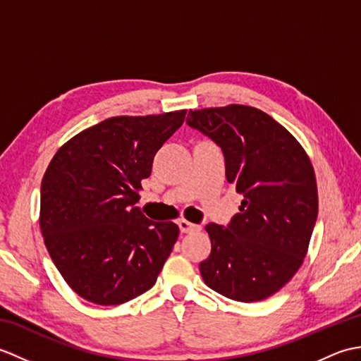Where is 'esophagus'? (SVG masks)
<instances>
[{"instance_id": "34e87169", "label": "esophagus", "mask_w": 361, "mask_h": 361, "mask_svg": "<svg viewBox=\"0 0 361 361\" xmlns=\"http://www.w3.org/2000/svg\"><path fill=\"white\" fill-rule=\"evenodd\" d=\"M178 226H180V231L181 233H185V234H189V233H195V231H200V226L198 225H194V224H190V221H188V220H180L178 221Z\"/></svg>"}]
</instances>
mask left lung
Returning a JSON list of instances; mask_svg holds the SVG:
<instances>
[{"label": "left lung", "mask_w": 361, "mask_h": 361, "mask_svg": "<svg viewBox=\"0 0 361 361\" xmlns=\"http://www.w3.org/2000/svg\"><path fill=\"white\" fill-rule=\"evenodd\" d=\"M186 122L221 149L226 180L243 195L228 226L206 225L212 248L202 278L234 301H262L307 255L318 216L313 166L296 137L255 106L189 110Z\"/></svg>", "instance_id": "obj_1"}]
</instances>
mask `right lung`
I'll return each instance as SVG.
<instances>
[{
    "mask_svg": "<svg viewBox=\"0 0 361 361\" xmlns=\"http://www.w3.org/2000/svg\"><path fill=\"white\" fill-rule=\"evenodd\" d=\"M186 110L109 118L73 136L46 169L40 229L54 265L90 302L118 305L153 287L178 239L135 206L155 153Z\"/></svg>",
    "mask_w": 361,
    "mask_h": 361,
    "instance_id": "add662e5",
    "label": "right lung"
}]
</instances>
